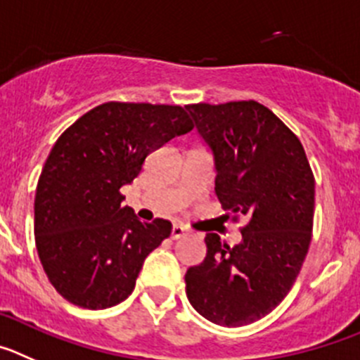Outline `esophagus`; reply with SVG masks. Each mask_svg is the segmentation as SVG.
<instances>
[{"mask_svg": "<svg viewBox=\"0 0 360 360\" xmlns=\"http://www.w3.org/2000/svg\"><path fill=\"white\" fill-rule=\"evenodd\" d=\"M186 233H188V229L184 228L183 224H174L172 226V238H174V240H179V238H183Z\"/></svg>", "mask_w": 360, "mask_h": 360, "instance_id": "1", "label": "esophagus"}]
</instances>
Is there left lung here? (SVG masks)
Wrapping results in <instances>:
<instances>
[{
    "label": "left lung",
    "mask_w": 360,
    "mask_h": 360,
    "mask_svg": "<svg viewBox=\"0 0 360 360\" xmlns=\"http://www.w3.org/2000/svg\"><path fill=\"white\" fill-rule=\"evenodd\" d=\"M215 154V193L242 240L208 233L206 258L184 274L186 296L208 321L244 326L273 312L309 252L316 179L300 138L262 103H190Z\"/></svg>",
    "instance_id": "left-lung-1"
}]
</instances>
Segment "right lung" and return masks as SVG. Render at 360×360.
Here are the masks:
<instances>
[{
    "instance_id": "right-lung-1",
    "label": "right lung",
    "mask_w": 360,
    "mask_h": 360,
    "mask_svg": "<svg viewBox=\"0 0 360 360\" xmlns=\"http://www.w3.org/2000/svg\"><path fill=\"white\" fill-rule=\"evenodd\" d=\"M192 129L181 105L105 102L55 141L35 188L34 233L44 273L64 300L100 310L131 296L172 224L138 220L120 190L152 150Z\"/></svg>"
}]
</instances>
